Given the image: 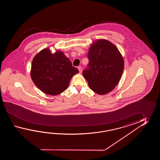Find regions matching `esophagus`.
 Instances as JSON below:
<instances>
[{"instance_id": "obj_1", "label": "esophagus", "mask_w": 160, "mask_h": 160, "mask_svg": "<svg viewBox=\"0 0 160 160\" xmlns=\"http://www.w3.org/2000/svg\"><path fill=\"white\" fill-rule=\"evenodd\" d=\"M78 69L79 72V73H81L82 72V67L81 66H79L78 68Z\"/></svg>"}]
</instances>
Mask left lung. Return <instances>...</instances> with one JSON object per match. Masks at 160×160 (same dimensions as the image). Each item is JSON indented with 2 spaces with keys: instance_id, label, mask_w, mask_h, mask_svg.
Wrapping results in <instances>:
<instances>
[{
  "instance_id": "obj_1",
  "label": "left lung",
  "mask_w": 160,
  "mask_h": 160,
  "mask_svg": "<svg viewBox=\"0 0 160 160\" xmlns=\"http://www.w3.org/2000/svg\"><path fill=\"white\" fill-rule=\"evenodd\" d=\"M88 66L83 75L90 88L103 95L112 91L118 83L124 68L122 55L114 44L106 39H98L90 47Z\"/></svg>"
}]
</instances>
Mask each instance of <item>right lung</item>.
Returning <instances> with one entry per match:
<instances>
[{
    "mask_svg": "<svg viewBox=\"0 0 160 160\" xmlns=\"http://www.w3.org/2000/svg\"><path fill=\"white\" fill-rule=\"evenodd\" d=\"M78 72L62 51L52 54L47 48L34 57L31 77L42 92L56 95L66 90L72 77Z\"/></svg>",
    "mask_w": 160,
    "mask_h": 160,
    "instance_id": "1",
    "label": "right lung"
}]
</instances>
